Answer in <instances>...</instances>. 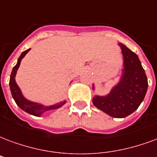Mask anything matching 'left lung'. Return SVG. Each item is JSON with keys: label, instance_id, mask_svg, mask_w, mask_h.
I'll use <instances>...</instances> for the list:
<instances>
[{"label": "left lung", "instance_id": "8db88e82", "mask_svg": "<svg viewBox=\"0 0 157 157\" xmlns=\"http://www.w3.org/2000/svg\"><path fill=\"white\" fill-rule=\"evenodd\" d=\"M120 46L124 57L120 82L107 96H95L92 99L95 106L115 118L133 113L143 101L148 87L147 75L137 55L122 44Z\"/></svg>", "mask_w": 157, "mask_h": 157}]
</instances>
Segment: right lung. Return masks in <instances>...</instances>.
Here are the masks:
<instances>
[{"label": "right lung", "instance_id": "obj_1", "mask_svg": "<svg viewBox=\"0 0 157 157\" xmlns=\"http://www.w3.org/2000/svg\"><path fill=\"white\" fill-rule=\"evenodd\" d=\"M31 49H28L23 52L21 53V55L20 56V57L18 58V61H17V65L13 67L12 69V71H11V74H10V92H11V95H12V97L13 99L15 100V101L17 103V105L19 106L21 110L25 111V112H27L29 114L33 115V116H36V117H40L44 113V112H46L48 111H52V110H55V109H58V108L61 107L62 105L66 103V101H61L60 103H57V104H55V105H43L40 103H36V102L30 101L27 99H25V97L23 96L21 91V89L19 88V86H17V82H16V80H15V76H16V74H17V71L18 68L20 67V64H21V61L22 60V58L25 56L27 52H29Z\"/></svg>", "mask_w": 157, "mask_h": 157}]
</instances>
